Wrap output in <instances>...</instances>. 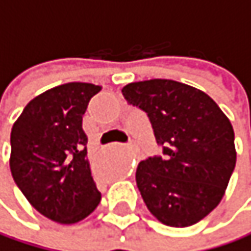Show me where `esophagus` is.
I'll return each instance as SVG.
<instances>
[{
  "mask_svg": "<svg viewBox=\"0 0 251 251\" xmlns=\"http://www.w3.org/2000/svg\"><path fill=\"white\" fill-rule=\"evenodd\" d=\"M131 147H132V143H131Z\"/></svg>",
  "mask_w": 251,
  "mask_h": 251,
  "instance_id": "1",
  "label": "esophagus"
}]
</instances>
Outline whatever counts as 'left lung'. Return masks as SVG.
Masks as SVG:
<instances>
[{
    "label": "left lung",
    "mask_w": 251,
    "mask_h": 251,
    "mask_svg": "<svg viewBox=\"0 0 251 251\" xmlns=\"http://www.w3.org/2000/svg\"><path fill=\"white\" fill-rule=\"evenodd\" d=\"M143 110L162 156L141 160L135 180L149 211L167 226L195 225L223 198L237 162L229 119L200 89L153 78L122 89Z\"/></svg>",
    "instance_id": "left-lung-1"
}]
</instances>
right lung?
Returning <instances> with one entry per match:
<instances>
[{"mask_svg": "<svg viewBox=\"0 0 251 251\" xmlns=\"http://www.w3.org/2000/svg\"><path fill=\"white\" fill-rule=\"evenodd\" d=\"M101 86L67 83L35 97L11 128L10 170L29 204L47 219L71 225L91 214L101 192L87 162L81 122Z\"/></svg>", "mask_w": 251, "mask_h": 251, "instance_id": "right-lung-1", "label": "right lung"}]
</instances>
